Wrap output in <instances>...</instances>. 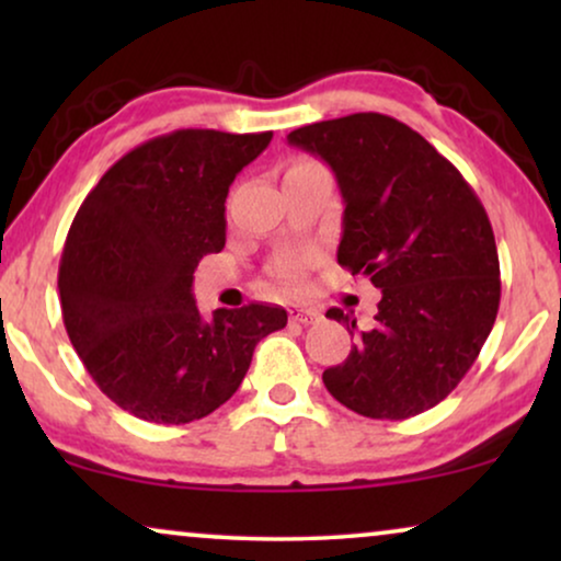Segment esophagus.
Segmentation results:
<instances>
[{
    "label": "esophagus",
    "mask_w": 561,
    "mask_h": 561,
    "mask_svg": "<svg viewBox=\"0 0 561 561\" xmlns=\"http://www.w3.org/2000/svg\"><path fill=\"white\" fill-rule=\"evenodd\" d=\"M321 313L313 311V309H294L290 311V321L294 324H313V321H319Z\"/></svg>",
    "instance_id": "34e87169"
}]
</instances>
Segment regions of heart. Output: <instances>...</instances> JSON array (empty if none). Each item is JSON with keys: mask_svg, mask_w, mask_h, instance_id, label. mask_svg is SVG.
Listing matches in <instances>:
<instances>
[{"mask_svg": "<svg viewBox=\"0 0 561 561\" xmlns=\"http://www.w3.org/2000/svg\"><path fill=\"white\" fill-rule=\"evenodd\" d=\"M309 168H319V163H313V160H309V158H298L288 165L286 173L309 171ZM301 267H304L301 260H280V263L273 267V278L283 290H296L298 286H301Z\"/></svg>", "mask_w": 561, "mask_h": 561, "instance_id": "1", "label": "heart"}]
</instances>
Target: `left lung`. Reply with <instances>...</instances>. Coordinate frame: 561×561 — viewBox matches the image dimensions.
<instances>
[{
  "label": "left lung",
  "mask_w": 561,
  "mask_h": 561,
  "mask_svg": "<svg viewBox=\"0 0 561 561\" xmlns=\"http://www.w3.org/2000/svg\"><path fill=\"white\" fill-rule=\"evenodd\" d=\"M288 145L324 160L344 214L336 263L380 288L367 327L324 386L367 419L401 421L434 409L465 378L501 304L493 227L470 183L409 125L378 112L313 122Z\"/></svg>",
  "instance_id": "obj_1"
}]
</instances>
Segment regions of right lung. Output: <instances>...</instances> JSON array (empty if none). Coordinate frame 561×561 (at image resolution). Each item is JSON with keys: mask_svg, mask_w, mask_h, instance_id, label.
Returning a JSON list of instances; mask_svg holds the SVG:
<instances>
[{"mask_svg": "<svg viewBox=\"0 0 561 561\" xmlns=\"http://www.w3.org/2000/svg\"><path fill=\"white\" fill-rule=\"evenodd\" d=\"M273 133L175 129L119 158L83 198L58 267L60 309L83 367L119 409L152 424L209 416L240 388L280 306L194 298L198 260L227 240L229 186Z\"/></svg>", "mask_w": 561, "mask_h": 561, "instance_id": "1", "label": "right lung"}]
</instances>
